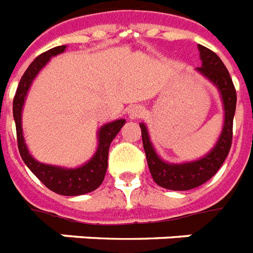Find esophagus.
<instances>
[{"label": "esophagus", "mask_w": 253, "mask_h": 253, "mask_svg": "<svg viewBox=\"0 0 253 253\" xmlns=\"http://www.w3.org/2000/svg\"><path fill=\"white\" fill-rule=\"evenodd\" d=\"M143 112H145V110H143V107L141 106H133L130 110H129V116H130V119H139V117H142Z\"/></svg>", "instance_id": "obj_1"}]
</instances>
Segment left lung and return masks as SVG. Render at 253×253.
Masks as SVG:
<instances>
[{
  "label": "left lung",
  "instance_id": "left-lung-1",
  "mask_svg": "<svg viewBox=\"0 0 253 253\" xmlns=\"http://www.w3.org/2000/svg\"><path fill=\"white\" fill-rule=\"evenodd\" d=\"M199 50L201 66L196 68V72L205 77L217 87L223 106V126L213 149L196 161L169 163L163 161L158 155L154 145L151 143L146 125L143 123L139 124L151 176L159 187L171 191H189L207 183L223 165L231 147L232 121L236 108L235 87L229 70L226 69L221 58L213 50L208 49L207 46L199 45Z\"/></svg>",
  "mask_w": 253,
  "mask_h": 253
}]
</instances>
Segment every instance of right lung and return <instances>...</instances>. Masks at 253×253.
Here are the masks:
<instances>
[{"mask_svg":"<svg viewBox=\"0 0 253 253\" xmlns=\"http://www.w3.org/2000/svg\"><path fill=\"white\" fill-rule=\"evenodd\" d=\"M66 45H60L52 49L46 50L45 53L40 54L31 62L27 70L24 72L21 82L18 84L17 92L13 102V116L17 128L18 149L21 157L31 172L39 179L46 188L54 193L62 196H81L86 195L88 192L95 191L103 183L106 176L107 166H108V150L111 142L114 141L116 134L120 132L123 125L125 124V119L107 123L102 125L98 130V147L91 158L80 167H62V166L46 165L43 162L36 161L28 151L22 129V111H23L24 102L27 98L28 90L31 87L32 82L39 74L40 70L50 61V58L64 53Z\"/></svg>","mask_w":253,"mask_h":253,"instance_id":"1","label":"right lung"}]
</instances>
